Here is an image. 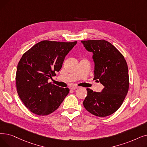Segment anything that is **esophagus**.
<instances>
[{
    "mask_svg": "<svg viewBox=\"0 0 147 147\" xmlns=\"http://www.w3.org/2000/svg\"><path fill=\"white\" fill-rule=\"evenodd\" d=\"M78 88H79V86H72V87H71V89H78Z\"/></svg>",
    "mask_w": 147,
    "mask_h": 147,
    "instance_id": "esophagus-1",
    "label": "esophagus"
}]
</instances>
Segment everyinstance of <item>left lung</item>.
<instances>
[{"label":"left lung","instance_id":"left-lung-1","mask_svg":"<svg viewBox=\"0 0 147 147\" xmlns=\"http://www.w3.org/2000/svg\"><path fill=\"white\" fill-rule=\"evenodd\" d=\"M81 42L88 52L93 53L94 79H98L104 86L100 92L87 88L88 95L83 103L84 106L95 116L111 115L123 104L129 91V77L126 61L115 47L105 40Z\"/></svg>","mask_w":147,"mask_h":147}]
</instances>
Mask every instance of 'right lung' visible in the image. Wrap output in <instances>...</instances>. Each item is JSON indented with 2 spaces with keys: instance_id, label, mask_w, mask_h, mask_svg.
Wrapping results in <instances>:
<instances>
[{
  "instance_id": "add662e5",
  "label": "right lung",
  "mask_w": 147,
  "mask_h": 147,
  "mask_svg": "<svg viewBox=\"0 0 147 147\" xmlns=\"http://www.w3.org/2000/svg\"><path fill=\"white\" fill-rule=\"evenodd\" d=\"M77 44L44 40L36 43L19 61L16 76L18 96L24 105L38 115L55 111L69 93L48 80L62 68L65 57Z\"/></svg>"
}]
</instances>
